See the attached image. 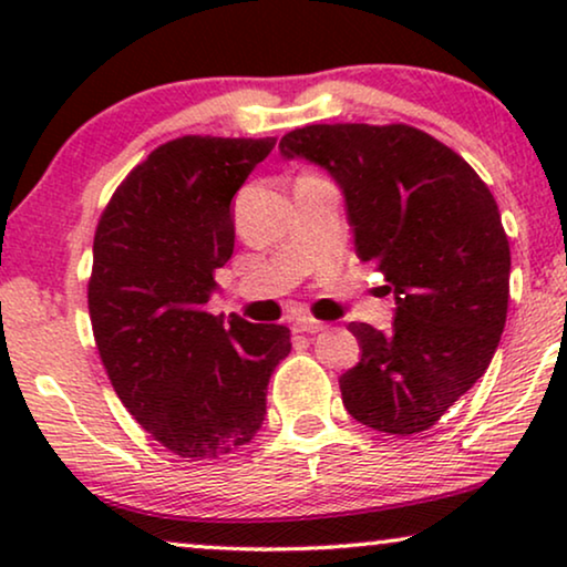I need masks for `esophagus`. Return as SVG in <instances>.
I'll use <instances>...</instances> for the list:
<instances>
[{"label":"esophagus","instance_id":"34e87169","mask_svg":"<svg viewBox=\"0 0 567 567\" xmlns=\"http://www.w3.org/2000/svg\"><path fill=\"white\" fill-rule=\"evenodd\" d=\"M293 330L297 332H322L324 322L312 320V317H299V320L293 322Z\"/></svg>","mask_w":567,"mask_h":567}]
</instances>
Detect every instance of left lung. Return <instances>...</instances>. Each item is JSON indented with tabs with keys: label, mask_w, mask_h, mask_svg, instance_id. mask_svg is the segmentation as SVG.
Returning a JSON list of instances; mask_svg holds the SVG:
<instances>
[{
	"label": "left lung",
	"mask_w": 567,
	"mask_h": 567,
	"mask_svg": "<svg viewBox=\"0 0 567 567\" xmlns=\"http://www.w3.org/2000/svg\"><path fill=\"white\" fill-rule=\"evenodd\" d=\"M278 150L340 185L355 255L398 305L390 332L348 324L361 361L340 377L346 410L390 436L429 431L485 374L506 324L511 250L493 193L405 123H315Z\"/></svg>",
	"instance_id": "obj_1"
}]
</instances>
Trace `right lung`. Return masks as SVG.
Wrapping results in <instances>:
<instances>
[{"mask_svg": "<svg viewBox=\"0 0 567 567\" xmlns=\"http://www.w3.org/2000/svg\"><path fill=\"white\" fill-rule=\"evenodd\" d=\"M276 138L181 136L131 169L97 221L87 305L123 405L188 462L221 460L266 421L284 324L206 312L235 250L231 198Z\"/></svg>", "mask_w": 567, "mask_h": 567, "instance_id": "obj_1", "label": "right lung"}]
</instances>
